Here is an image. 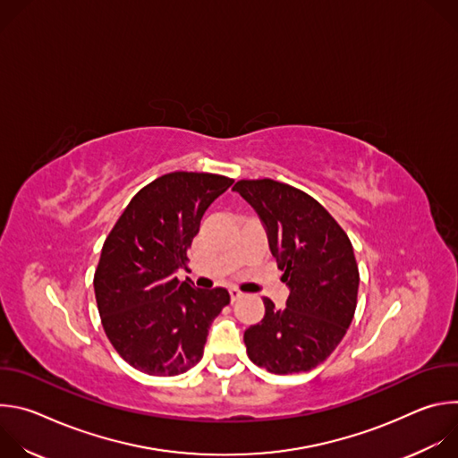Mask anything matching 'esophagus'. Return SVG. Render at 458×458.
Returning a JSON list of instances; mask_svg holds the SVG:
<instances>
[{
    "instance_id": "obj_1",
    "label": "esophagus",
    "mask_w": 458,
    "mask_h": 458,
    "mask_svg": "<svg viewBox=\"0 0 458 458\" xmlns=\"http://www.w3.org/2000/svg\"><path fill=\"white\" fill-rule=\"evenodd\" d=\"M241 297H242V293H241L239 290H235V288H232V290H230V299H232V302H233V301H237V299H241Z\"/></svg>"
}]
</instances>
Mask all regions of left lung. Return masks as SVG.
I'll use <instances>...</instances> for the list:
<instances>
[{"label":"left lung","mask_w":458,"mask_h":458,"mask_svg":"<svg viewBox=\"0 0 458 458\" xmlns=\"http://www.w3.org/2000/svg\"><path fill=\"white\" fill-rule=\"evenodd\" d=\"M233 190L263 221L290 288L286 308L265 297V317L244 332L253 364L276 375L310 371L350 328L359 268L346 232L306 191L274 179H241Z\"/></svg>","instance_id":"left-lung-1"}]
</instances>
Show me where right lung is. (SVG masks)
Returning <instances> with one entry per match:
<instances>
[{
    "mask_svg": "<svg viewBox=\"0 0 458 458\" xmlns=\"http://www.w3.org/2000/svg\"><path fill=\"white\" fill-rule=\"evenodd\" d=\"M217 174L172 172L141 188L110 230L94 274L103 330L132 368L157 377L188 371L203 357L225 288L199 290L175 272L207 208L232 186Z\"/></svg>",
    "mask_w": 458,
    "mask_h": 458,
    "instance_id": "right-lung-1",
    "label": "right lung"
}]
</instances>
